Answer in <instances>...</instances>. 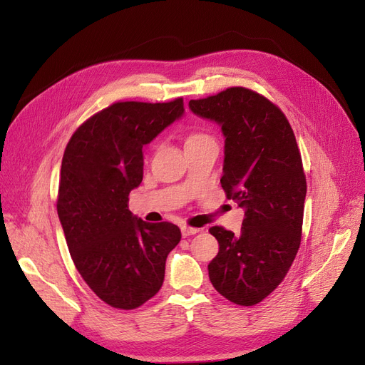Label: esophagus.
<instances>
[{"label":"esophagus","instance_id":"obj_1","mask_svg":"<svg viewBox=\"0 0 365 365\" xmlns=\"http://www.w3.org/2000/svg\"><path fill=\"white\" fill-rule=\"evenodd\" d=\"M200 232V229H197V227H189V226H183L182 227V235H183V238H187V237H190V235H195V234H198Z\"/></svg>","mask_w":365,"mask_h":365}]
</instances>
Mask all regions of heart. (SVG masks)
Masks as SVG:
<instances>
[{"instance_id": "obj_1", "label": "heart", "mask_w": 365, "mask_h": 365, "mask_svg": "<svg viewBox=\"0 0 365 365\" xmlns=\"http://www.w3.org/2000/svg\"><path fill=\"white\" fill-rule=\"evenodd\" d=\"M210 136H207V134H204V133H192V134H189L187 136V139H186V143H195V142H201V140H204V139H208Z\"/></svg>"}]
</instances>
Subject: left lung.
Instances as JSON below:
<instances>
[{
    "label": "left lung",
    "instance_id": "8db88e82",
    "mask_svg": "<svg viewBox=\"0 0 365 365\" xmlns=\"http://www.w3.org/2000/svg\"><path fill=\"white\" fill-rule=\"evenodd\" d=\"M189 109L222 128L220 183L245 210L240 234L210 227L219 253L208 277L227 300L253 306L281 284L300 245L306 178L294 133L279 108L244 87L189 101Z\"/></svg>",
    "mask_w": 365,
    "mask_h": 365
}]
</instances>
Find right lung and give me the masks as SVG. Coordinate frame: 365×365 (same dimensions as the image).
I'll return each instance as SVG.
<instances>
[{"mask_svg": "<svg viewBox=\"0 0 365 365\" xmlns=\"http://www.w3.org/2000/svg\"><path fill=\"white\" fill-rule=\"evenodd\" d=\"M183 113L182 98L113 103L76 130L65 149L57 215L75 267L113 308H139L160 292L167 256L182 238L176 225L134 216L128 194L143 179V146Z\"/></svg>", "mask_w": 365, "mask_h": 365, "instance_id": "obj_1", "label": "right lung"}]
</instances>
